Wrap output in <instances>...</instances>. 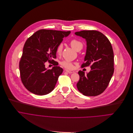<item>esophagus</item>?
<instances>
[{
	"label": "esophagus",
	"mask_w": 133,
	"mask_h": 133,
	"mask_svg": "<svg viewBox=\"0 0 133 133\" xmlns=\"http://www.w3.org/2000/svg\"><path fill=\"white\" fill-rule=\"evenodd\" d=\"M66 72H68V73H69V74H71V73H74V71H72V70H65Z\"/></svg>",
	"instance_id": "obj_1"
}]
</instances>
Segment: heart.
Masks as SVG:
<instances>
[{
    "instance_id": "obj_1",
    "label": "heart",
    "mask_w": 133,
    "mask_h": 133,
    "mask_svg": "<svg viewBox=\"0 0 133 133\" xmlns=\"http://www.w3.org/2000/svg\"><path fill=\"white\" fill-rule=\"evenodd\" d=\"M70 45L73 49H74L75 50H76L77 51L79 50H81L82 49L83 46L82 42L77 39L72 40L70 41ZM62 50H63V45H62V44L61 43V44H59V45L57 46V48L56 50L57 54L58 55H61ZM61 64L62 66L64 67L65 68L69 69H71L73 67V64L71 62L66 61V60L62 61L61 63Z\"/></svg>"
}]
</instances>
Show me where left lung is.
<instances>
[{"mask_svg":"<svg viewBox=\"0 0 133 133\" xmlns=\"http://www.w3.org/2000/svg\"><path fill=\"white\" fill-rule=\"evenodd\" d=\"M75 35L85 39L87 51L82 67L91 64V71L85 74L79 71L76 87L84 95L97 96L108 87L114 73V53L111 42L102 33L96 30H83Z\"/></svg>","mask_w":133,"mask_h":133,"instance_id":"1","label":"left lung"}]
</instances>
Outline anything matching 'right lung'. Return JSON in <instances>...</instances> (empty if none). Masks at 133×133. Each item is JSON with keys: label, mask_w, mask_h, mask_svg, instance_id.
Listing matches in <instances>:
<instances>
[{"label": "right lung", "mask_w": 133, "mask_h": 133, "mask_svg": "<svg viewBox=\"0 0 133 133\" xmlns=\"http://www.w3.org/2000/svg\"><path fill=\"white\" fill-rule=\"evenodd\" d=\"M71 33L52 30L41 29L36 31L25 41L19 62L21 81L30 92L43 95L54 90L63 69L57 62V46ZM52 61L55 65L52 69L45 68L46 61Z\"/></svg>", "instance_id": "right-lung-1"}]
</instances>
